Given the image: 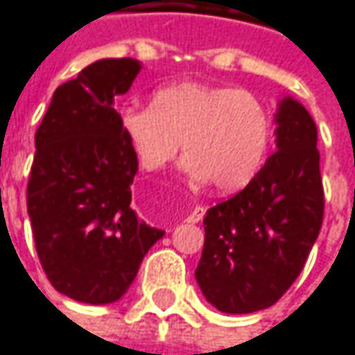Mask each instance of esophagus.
Masks as SVG:
<instances>
[{"label": "esophagus", "mask_w": 355, "mask_h": 355, "mask_svg": "<svg viewBox=\"0 0 355 355\" xmlns=\"http://www.w3.org/2000/svg\"><path fill=\"white\" fill-rule=\"evenodd\" d=\"M205 212H207V208L205 207H194L193 212L187 216V223H191V224L200 223V220H202V216H205Z\"/></svg>", "instance_id": "1"}]
</instances>
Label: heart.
I'll use <instances>...</instances> for the list:
<instances>
[{"label":"heart","mask_w":355,"mask_h":355,"mask_svg":"<svg viewBox=\"0 0 355 355\" xmlns=\"http://www.w3.org/2000/svg\"><path fill=\"white\" fill-rule=\"evenodd\" d=\"M121 131L147 171L175 161L182 141V171L220 193L246 187L260 171L270 143V119L244 89L180 81L153 93L150 105L121 111Z\"/></svg>","instance_id":"b5f03b06"}]
</instances>
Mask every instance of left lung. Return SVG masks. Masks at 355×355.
Wrapping results in <instances>:
<instances>
[{
  "label": "left lung",
  "instance_id": "1",
  "mask_svg": "<svg viewBox=\"0 0 355 355\" xmlns=\"http://www.w3.org/2000/svg\"><path fill=\"white\" fill-rule=\"evenodd\" d=\"M276 153L232 198L208 208L196 282L224 314L270 308L294 284L324 218L314 119L284 97L274 116Z\"/></svg>",
  "mask_w": 355,
  "mask_h": 355
}]
</instances>
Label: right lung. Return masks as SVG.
Returning a JSON list of instances; mask_svg holds the SVG:
<instances>
[{
	"mask_svg": "<svg viewBox=\"0 0 355 355\" xmlns=\"http://www.w3.org/2000/svg\"><path fill=\"white\" fill-rule=\"evenodd\" d=\"M141 63L101 59L55 89L35 132L27 212L41 266L57 292L85 304L116 302L164 230L131 208L137 155L115 99Z\"/></svg>",
	"mask_w": 355,
	"mask_h": 355,
	"instance_id": "1",
	"label": "right lung"
}]
</instances>
